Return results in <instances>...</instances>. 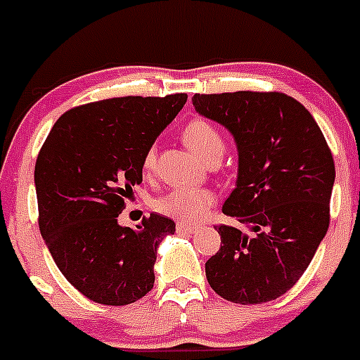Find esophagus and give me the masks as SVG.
<instances>
[{
	"mask_svg": "<svg viewBox=\"0 0 360 360\" xmlns=\"http://www.w3.org/2000/svg\"><path fill=\"white\" fill-rule=\"evenodd\" d=\"M195 228H197V226H193V224L177 223V231H179V233H193Z\"/></svg>",
	"mask_w": 360,
	"mask_h": 360,
	"instance_id": "1",
	"label": "esophagus"
}]
</instances>
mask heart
Wrapping results in <instances>:
<instances>
[{"instance_id":"1","label":"heart","mask_w":360,"mask_h":360,"mask_svg":"<svg viewBox=\"0 0 360 360\" xmlns=\"http://www.w3.org/2000/svg\"><path fill=\"white\" fill-rule=\"evenodd\" d=\"M183 141L188 148L195 151L198 157L209 160L216 155L223 153L224 141L219 130L210 122L202 118H195L186 123L183 129ZM155 165V150L146 151L143 160L144 172H151ZM216 202V195L207 188L195 186H177L167 191L165 195L155 200V209L160 214L174 217L177 221H197L207 212L212 203Z\"/></svg>"}]
</instances>
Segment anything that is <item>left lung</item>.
Returning a JSON list of instances; mask_svg holds the SVG:
<instances>
[{"instance_id":"left-lung-1","label":"left lung","mask_w":360,"mask_h":360,"mask_svg":"<svg viewBox=\"0 0 360 360\" xmlns=\"http://www.w3.org/2000/svg\"><path fill=\"white\" fill-rule=\"evenodd\" d=\"M198 115L223 125L238 153L217 226L221 249L205 263L210 288L240 304L277 300L304 274L329 228L335 160L310 111L281 92L195 94Z\"/></svg>"}]
</instances>
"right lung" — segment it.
I'll list each match as a JSON object with an SVG mask.
<instances>
[{"label": "right lung", "mask_w": 360, "mask_h": 360, "mask_svg": "<svg viewBox=\"0 0 360 360\" xmlns=\"http://www.w3.org/2000/svg\"><path fill=\"white\" fill-rule=\"evenodd\" d=\"M186 99L129 96L78 106L57 120L39 151V231L69 284L96 303L122 307L153 289L158 245L176 223L153 212L134 230L118 214L143 183L144 155Z\"/></svg>", "instance_id": "right-lung-1"}]
</instances>
